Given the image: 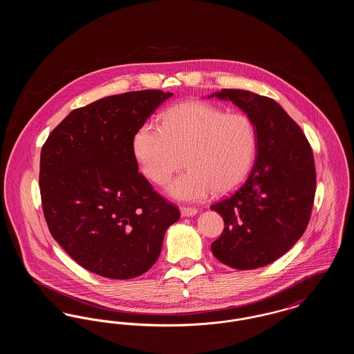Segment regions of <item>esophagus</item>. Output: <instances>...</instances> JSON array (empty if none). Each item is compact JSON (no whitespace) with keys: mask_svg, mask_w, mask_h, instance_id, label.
Here are the masks:
<instances>
[{"mask_svg":"<svg viewBox=\"0 0 354 354\" xmlns=\"http://www.w3.org/2000/svg\"><path fill=\"white\" fill-rule=\"evenodd\" d=\"M180 214L183 218H188V216H194L198 214V208L195 207H180Z\"/></svg>","mask_w":354,"mask_h":354,"instance_id":"34e87169","label":"esophagus"}]
</instances>
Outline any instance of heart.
Masks as SVG:
<instances>
[{
	"label": "heart",
	"instance_id": "obj_1",
	"mask_svg": "<svg viewBox=\"0 0 354 354\" xmlns=\"http://www.w3.org/2000/svg\"><path fill=\"white\" fill-rule=\"evenodd\" d=\"M257 151L254 122L244 113H225L205 102H183L169 109L162 126L146 123L134 136L135 158L155 185H169L179 201H199L211 191L224 195L241 185Z\"/></svg>",
	"mask_w": 354,
	"mask_h": 354
}]
</instances>
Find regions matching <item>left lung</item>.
Returning a JSON list of instances; mask_svg holds the SVG:
<instances>
[{"label":"left lung","mask_w":354,"mask_h":354,"mask_svg":"<svg viewBox=\"0 0 354 354\" xmlns=\"http://www.w3.org/2000/svg\"><path fill=\"white\" fill-rule=\"evenodd\" d=\"M209 97L235 103L257 130L256 160L245 183L211 205L224 220L211 250L231 268H260L288 252L306 230L316 192L313 151L300 126L268 97L237 88Z\"/></svg>","instance_id":"left-lung-1"}]
</instances>
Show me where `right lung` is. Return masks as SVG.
Wrapping results in <instances>:
<instances>
[{"mask_svg": "<svg viewBox=\"0 0 354 354\" xmlns=\"http://www.w3.org/2000/svg\"><path fill=\"white\" fill-rule=\"evenodd\" d=\"M172 93L130 91L73 110L41 150L39 188L54 240L81 267L126 280L158 260L180 218L138 172L134 136Z\"/></svg>", "mask_w": 354, "mask_h": 354, "instance_id": "right-lung-1", "label": "right lung"}]
</instances>
